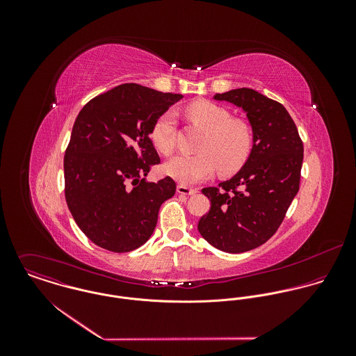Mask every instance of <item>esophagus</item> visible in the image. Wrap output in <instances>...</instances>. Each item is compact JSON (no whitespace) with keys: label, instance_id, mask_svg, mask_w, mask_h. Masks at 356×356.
<instances>
[{"label":"esophagus","instance_id":"obj_1","mask_svg":"<svg viewBox=\"0 0 356 356\" xmlns=\"http://www.w3.org/2000/svg\"><path fill=\"white\" fill-rule=\"evenodd\" d=\"M177 192L179 193V195H196L197 193V189H193V188H189V186H186V185H178L177 186Z\"/></svg>","mask_w":356,"mask_h":356}]
</instances>
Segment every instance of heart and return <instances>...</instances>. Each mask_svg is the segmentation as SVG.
<instances>
[{
	"label": "heart",
	"instance_id": "obj_1",
	"mask_svg": "<svg viewBox=\"0 0 356 356\" xmlns=\"http://www.w3.org/2000/svg\"><path fill=\"white\" fill-rule=\"evenodd\" d=\"M192 124L204 131L196 154L171 159L164 170L175 181L193 185L208 179L219 168L222 174L238 171L254 148V129L232 112L212 102H196L186 108ZM175 113L167 111L153 123L151 138L159 152L168 156L175 149Z\"/></svg>",
	"mask_w": 356,
	"mask_h": 356
}]
</instances>
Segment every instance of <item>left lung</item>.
Returning a JSON list of instances; mask_svg holds the SVG:
<instances>
[{
    "instance_id": "8db88e82",
    "label": "left lung",
    "mask_w": 356,
    "mask_h": 356,
    "mask_svg": "<svg viewBox=\"0 0 356 356\" xmlns=\"http://www.w3.org/2000/svg\"><path fill=\"white\" fill-rule=\"evenodd\" d=\"M241 106L254 129V148L244 167L216 188H204L211 208L199 232L215 248L240 254L270 240L300 188L303 141L281 102L254 89L215 95Z\"/></svg>"
}]
</instances>
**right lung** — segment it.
<instances>
[{"mask_svg": "<svg viewBox=\"0 0 356 356\" xmlns=\"http://www.w3.org/2000/svg\"><path fill=\"white\" fill-rule=\"evenodd\" d=\"M184 96L123 83L88 102L64 154V195L85 236L111 252L145 244L159 208L172 197L171 177L147 182L160 157L149 137L153 123Z\"/></svg>", "mask_w": 356, "mask_h": 356, "instance_id": "add662e5", "label": "right lung"}]
</instances>
